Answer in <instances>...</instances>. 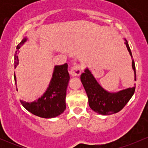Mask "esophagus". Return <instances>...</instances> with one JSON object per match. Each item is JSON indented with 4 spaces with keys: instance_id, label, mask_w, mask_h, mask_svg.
<instances>
[{
    "instance_id": "esophagus-1",
    "label": "esophagus",
    "mask_w": 148,
    "mask_h": 148,
    "mask_svg": "<svg viewBox=\"0 0 148 148\" xmlns=\"http://www.w3.org/2000/svg\"><path fill=\"white\" fill-rule=\"evenodd\" d=\"M82 69L81 65L78 64L71 67L69 73L72 77H78L82 74Z\"/></svg>"
}]
</instances>
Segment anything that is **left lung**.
<instances>
[{"instance_id": "left-lung-1", "label": "left lung", "mask_w": 148, "mask_h": 148, "mask_svg": "<svg viewBox=\"0 0 148 148\" xmlns=\"http://www.w3.org/2000/svg\"><path fill=\"white\" fill-rule=\"evenodd\" d=\"M125 44L132 57V66L135 74V80H136L135 62L132 59L129 44L125 38ZM81 81L87 95L90 108L98 114L103 115L112 114L120 112L129 102L135 90V86H133L117 92H107L97 82L88 68L81 74Z\"/></svg>"}]
</instances>
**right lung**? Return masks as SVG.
Segmentation results:
<instances>
[{"label": "right lung", "instance_id": "right-lung-1", "mask_svg": "<svg viewBox=\"0 0 148 148\" xmlns=\"http://www.w3.org/2000/svg\"><path fill=\"white\" fill-rule=\"evenodd\" d=\"M27 39L26 37L23 38L16 46L17 51H16L14 56L15 68L18 64V58L17 56L18 49ZM69 79L67 64L55 66L52 78L45 93L34 102H27L20 100L21 103L28 112L38 117L43 118H53L57 117L66 110V95ZM14 79L15 83L16 84V77L15 74Z\"/></svg>", "mask_w": 148, "mask_h": 148}]
</instances>
